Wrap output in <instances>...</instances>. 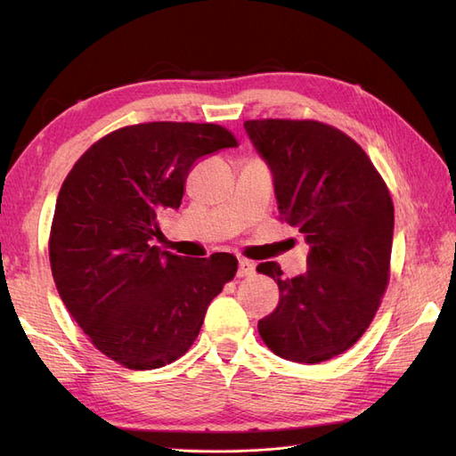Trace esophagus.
Segmentation results:
<instances>
[{"instance_id":"1","label":"esophagus","mask_w":456,"mask_h":456,"mask_svg":"<svg viewBox=\"0 0 456 456\" xmlns=\"http://www.w3.org/2000/svg\"><path fill=\"white\" fill-rule=\"evenodd\" d=\"M253 274H255V265L247 258H240L239 268H237V276L243 278V276H253Z\"/></svg>"}]
</instances>
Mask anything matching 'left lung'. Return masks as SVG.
Returning <instances> with one entry per match:
<instances>
[{"mask_svg":"<svg viewBox=\"0 0 456 456\" xmlns=\"http://www.w3.org/2000/svg\"><path fill=\"white\" fill-rule=\"evenodd\" d=\"M245 131L273 172L280 216L309 245L296 278H282L276 263L256 266L280 289L258 333L286 361H329L362 337L388 286L390 191L366 152L331 125L258 119Z\"/></svg>","mask_w":456,"mask_h":456,"instance_id":"1","label":"left lung"}]
</instances>
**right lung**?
<instances>
[{"label": "right lung", "mask_w": 456, "mask_h": 456, "mask_svg": "<svg viewBox=\"0 0 456 456\" xmlns=\"http://www.w3.org/2000/svg\"><path fill=\"white\" fill-rule=\"evenodd\" d=\"M237 147L221 125L154 121L94 142L58 191L53 278L98 351L133 370L188 351L208 305L237 273L233 255L186 258L152 247L159 216L178 209L198 159Z\"/></svg>", "instance_id": "add662e5"}]
</instances>
